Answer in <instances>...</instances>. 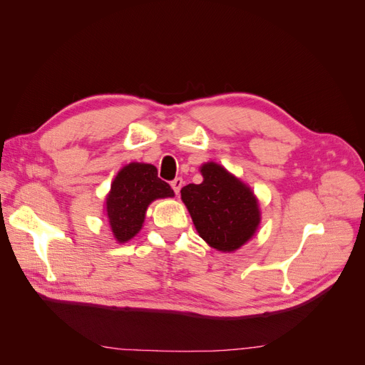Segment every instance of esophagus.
<instances>
[{
	"mask_svg": "<svg viewBox=\"0 0 365 365\" xmlns=\"http://www.w3.org/2000/svg\"><path fill=\"white\" fill-rule=\"evenodd\" d=\"M170 185H172L173 192H175L176 195H178L180 190L182 189V185H184V180H182V178H175V180L170 182Z\"/></svg>",
	"mask_w": 365,
	"mask_h": 365,
	"instance_id": "34e87169",
	"label": "esophagus"
}]
</instances>
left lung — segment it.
I'll return each mask as SVG.
<instances>
[{
    "label": "left lung",
    "mask_w": 365,
    "mask_h": 365,
    "mask_svg": "<svg viewBox=\"0 0 365 365\" xmlns=\"http://www.w3.org/2000/svg\"><path fill=\"white\" fill-rule=\"evenodd\" d=\"M201 173L204 181L182 187L181 200L197 233L210 247L235 251L257 230L260 213L256 197L219 164H204Z\"/></svg>",
    "instance_id": "obj_1"
}]
</instances>
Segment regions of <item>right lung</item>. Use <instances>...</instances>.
<instances>
[{"instance_id":"obj_1","label":"right lung","mask_w":365,"mask_h":365,"mask_svg":"<svg viewBox=\"0 0 365 365\" xmlns=\"http://www.w3.org/2000/svg\"><path fill=\"white\" fill-rule=\"evenodd\" d=\"M173 196L152 164L130 163L118 172L106 197L109 225L118 242H128L141 230L146 208L158 197Z\"/></svg>"}]
</instances>
